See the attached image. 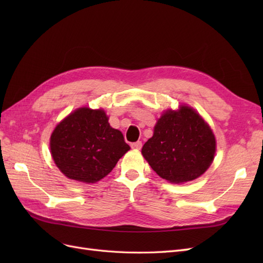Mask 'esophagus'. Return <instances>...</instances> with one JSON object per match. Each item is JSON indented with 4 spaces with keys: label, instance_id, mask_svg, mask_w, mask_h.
<instances>
[{
    "label": "esophagus",
    "instance_id": "1",
    "mask_svg": "<svg viewBox=\"0 0 263 263\" xmlns=\"http://www.w3.org/2000/svg\"><path fill=\"white\" fill-rule=\"evenodd\" d=\"M141 147H142L141 141H136V142H133V144H132L133 149H141Z\"/></svg>",
    "mask_w": 263,
    "mask_h": 263
}]
</instances>
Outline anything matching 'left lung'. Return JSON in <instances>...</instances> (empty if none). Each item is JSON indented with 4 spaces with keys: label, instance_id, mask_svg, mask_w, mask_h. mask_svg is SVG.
Returning a JSON list of instances; mask_svg holds the SVG:
<instances>
[{
    "label": "left lung",
    "instance_id": "8db88e82",
    "mask_svg": "<svg viewBox=\"0 0 263 263\" xmlns=\"http://www.w3.org/2000/svg\"><path fill=\"white\" fill-rule=\"evenodd\" d=\"M216 140L209 124L192 107L166 109L141 154L159 177L172 183L192 181L210 168Z\"/></svg>",
    "mask_w": 263,
    "mask_h": 263
}]
</instances>
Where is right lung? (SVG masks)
<instances>
[{
  "mask_svg": "<svg viewBox=\"0 0 263 263\" xmlns=\"http://www.w3.org/2000/svg\"><path fill=\"white\" fill-rule=\"evenodd\" d=\"M129 149L122 132L110 127L104 109H76L50 137L55 165L67 178L84 183L106 177Z\"/></svg>",
  "mask_w": 263,
  "mask_h": 263,
  "instance_id": "add662e5",
  "label": "right lung"
}]
</instances>
